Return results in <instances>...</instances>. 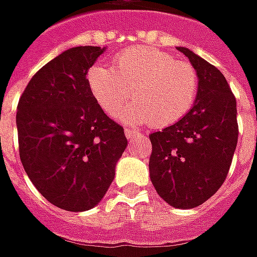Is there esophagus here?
Returning a JSON list of instances; mask_svg holds the SVG:
<instances>
[{"instance_id": "esophagus-1", "label": "esophagus", "mask_w": 257, "mask_h": 257, "mask_svg": "<svg viewBox=\"0 0 257 257\" xmlns=\"http://www.w3.org/2000/svg\"><path fill=\"white\" fill-rule=\"evenodd\" d=\"M136 135H138V132H135V131H132V129H129V128L125 129V136H126V139H134Z\"/></svg>"}]
</instances>
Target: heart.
<instances>
[{
	"instance_id": "heart-1",
	"label": "heart",
	"mask_w": 257,
	"mask_h": 257,
	"mask_svg": "<svg viewBox=\"0 0 257 257\" xmlns=\"http://www.w3.org/2000/svg\"><path fill=\"white\" fill-rule=\"evenodd\" d=\"M87 85L94 101L107 115H114L134 90L136 101L118 118L123 123H150L166 128L192 110L199 90L195 68L171 54L152 47H131L116 54L114 68L96 64L87 71Z\"/></svg>"
}]
</instances>
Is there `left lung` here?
Listing matches in <instances>:
<instances>
[{"label":"left lung","instance_id":"1","mask_svg":"<svg viewBox=\"0 0 257 257\" xmlns=\"http://www.w3.org/2000/svg\"><path fill=\"white\" fill-rule=\"evenodd\" d=\"M199 79L196 101L186 115L149 138L150 179L167 203L193 209L224 184L238 143L236 100L216 66L178 47Z\"/></svg>","mask_w":257,"mask_h":257}]
</instances>
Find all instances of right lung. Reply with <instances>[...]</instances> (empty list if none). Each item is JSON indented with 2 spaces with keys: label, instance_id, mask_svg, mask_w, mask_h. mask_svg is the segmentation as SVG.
Instances as JSON below:
<instances>
[{
  "label": "right lung",
  "instance_id": "1",
  "mask_svg": "<svg viewBox=\"0 0 257 257\" xmlns=\"http://www.w3.org/2000/svg\"><path fill=\"white\" fill-rule=\"evenodd\" d=\"M104 50L64 51L36 72L18 103L23 168L50 203L68 211L100 203L128 145L122 126L105 115L87 85V71Z\"/></svg>",
  "mask_w": 257,
  "mask_h": 257
}]
</instances>
